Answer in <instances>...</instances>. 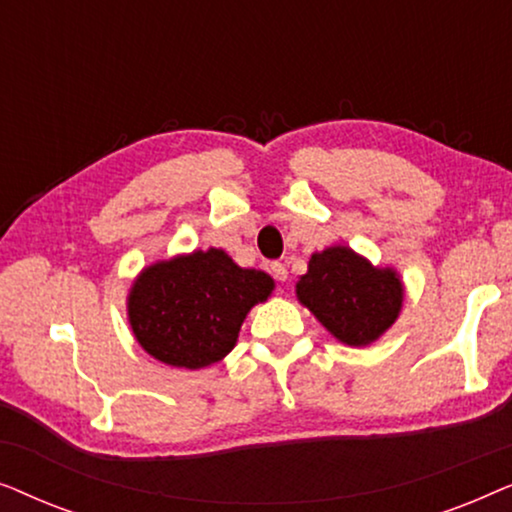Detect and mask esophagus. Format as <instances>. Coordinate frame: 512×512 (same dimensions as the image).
I'll return each instance as SVG.
<instances>
[{
    "label": "esophagus",
    "mask_w": 512,
    "mask_h": 512,
    "mask_svg": "<svg viewBox=\"0 0 512 512\" xmlns=\"http://www.w3.org/2000/svg\"><path fill=\"white\" fill-rule=\"evenodd\" d=\"M270 272H272V277L277 279V282H286V277H289V270H286V265L279 263V261L270 265Z\"/></svg>",
    "instance_id": "34e87169"
}]
</instances>
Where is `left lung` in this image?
<instances>
[{
	"label": "left lung",
	"instance_id": "left-lung-1",
	"mask_svg": "<svg viewBox=\"0 0 512 512\" xmlns=\"http://www.w3.org/2000/svg\"><path fill=\"white\" fill-rule=\"evenodd\" d=\"M296 296L333 338L366 347L387 333L403 307V282L394 268H375L349 247L312 254Z\"/></svg>",
	"mask_w": 512,
	"mask_h": 512
}]
</instances>
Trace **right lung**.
Listing matches in <instances>:
<instances>
[{"label":"right lung","mask_w":512,"mask_h":512,"mask_svg":"<svg viewBox=\"0 0 512 512\" xmlns=\"http://www.w3.org/2000/svg\"><path fill=\"white\" fill-rule=\"evenodd\" d=\"M275 289L263 270L240 268L223 249L193 251L139 272L128 296L132 333L146 354L198 370L235 347L242 321Z\"/></svg>","instance_id":"right-lung-1"}]
</instances>
